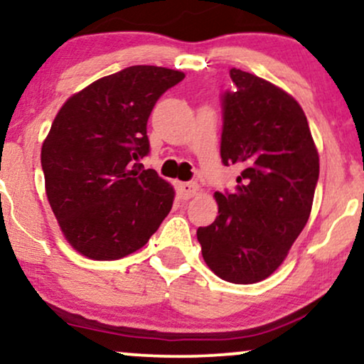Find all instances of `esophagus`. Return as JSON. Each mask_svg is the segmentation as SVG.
I'll return each instance as SVG.
<instances>
[{
    "label": "esophagus",
    "mask_w": 364,
    "mask_h": 364,
    "mask_svg": "<svg viewBox=\"0 0 364 364\" xmlns=\"http://www.w3.org/2000/svg\"><path fill=\"white\" fill-rule=\"evenodd\" d=\"M176 190H178V195L181 200H190L198 193V185L196 183H178L176 185Z\"/></svg>",
    "instance_id": "esophagus-1"
}]
</instances>
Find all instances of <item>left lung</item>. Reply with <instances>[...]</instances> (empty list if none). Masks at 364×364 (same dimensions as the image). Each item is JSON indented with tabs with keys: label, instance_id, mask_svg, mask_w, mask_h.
I'll use <instances>...</instances> for the list:
<instances>
[{
	"label": "left lung",
	"instance_id": "obj_1",
	"mask_svg": "<svg viewBox=\"0 0 364 364\" xmlns=\"http://www.w3.org/2000/svg\"><path fill=\"white\" fill-rule=\"evenodd\" d=\"M221 96V161L241 174L232 193H215L218 216L196 236L221 279L258 283L273 274L306 226L319 156L298 101L251 73L231 68Z\"/></svg>",
	"mask_w": 364,
	"mask_h": 364
}]
</instances>
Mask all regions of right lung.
<instances>
[{
    "mask_svg": "<svg viewBox=\"0 0 364 364\" xmlns=\"http://www.w3.org/2000/svg\"><path fill=\"white\" fill-rule=\"evenodd\" d=\"M185 73L129 66L73 95L41 148L46 196L73 248L98 261L143 248L173 206L174 191L139 159L146 124L164 91Z\"/></svg>",
    "mask_w": 364,
    "mask_h": 364,
    "instance_id": "right-lung-1",
    "label": "right lung"
}]
</instances>
